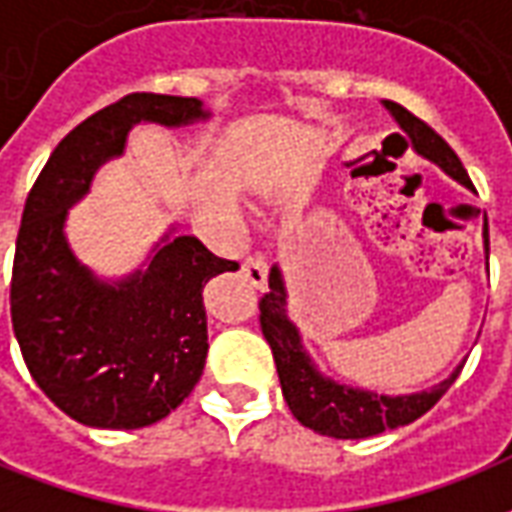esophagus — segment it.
Here are the masks:
<instances>
[{
    "label": "esophagus",
    "instance_id": "34e87169",
    "mask_svg": "<svg viewBox=\"0 0 512 512\" xmlns=\"http://www.w3.org/2000/svg\"><path fill=\"white\" fill-rule=\"evenodd\" d=\"M244 277L255 285V288H266V282H268V263L263 260V257H246V263H244Z\"/></svg>",
    "mask_w": 512,
    "mask_h": 512
}]
</instances>
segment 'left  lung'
Wrapping results in <instances>:
<instances>
[{"label": "left lung", "mask_w": 512, "mask_h": 512, "mask_svg": "<svg viewBox=\"0 0 512 512\" xmlns=\"http://www.w3.org/2000/svg\"><path fill=\"white\" fill-rule=\"evenodd\" d=\"M384 109L392 115L400 131L411 139V150L419 158L436 164L447 178L461 183L463 189H474L461 158L455 156V150L433 128L425 126L419 117H414L395 101H384ZM483 249L485 266H488V222H483ZM260 326H263L266 343L271 345L282 395L293 417L299 419L304 428L315 430L321 436H332V439H370L384 430L403 428L408 422H414L439 403V397L450 389L463 367V362H458L450 376L441 378L439 384L419 389V392H406V395H384L376 389L345 384V381L326 376L321 367L315 365L299 326L290 318L288 285L279 266L271 268L268 274V293L260 301Z\"/></svg>", "instance_id": "left-lung-1"}]
</instances>
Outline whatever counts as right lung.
I'll use <instances>...</instances> for the list:
<instances>
[{
  "instance_id": "1",
  "label": "right lung",
  "mask_w": 512,
  "mask_h": 512,
  "mask_svg": "<svg viewBox=\"0 0 512 512\" xmlns=\"http://www.w3.org/2000/svg\"><path fill=\"white\" fill-rule=\"evenodd\" d=\"M211 120L200 98L134 93L106 106L54 147L29 191L13 260L10 315L35 384L87 428H147L191 395L208 356L202 290L238 263L169 230L126 277H98L73 252L65 224L131 128Z\"/></svg>"
}]
</instances>
